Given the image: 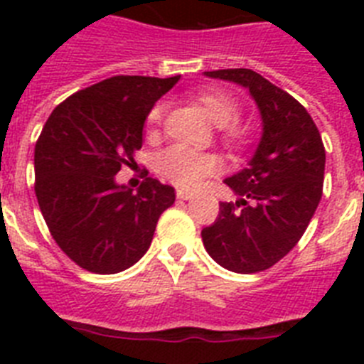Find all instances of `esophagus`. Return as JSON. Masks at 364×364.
Here are the masks:
<instances>
[{
	"mask_svg": "<svg viewBox=\"0 0 364 364\" xmlns=\"http://www.w3.org/2000/svg\"><path fill=\"white\" fill-rule=\"evenodd\" d=\"M176 197H178L180 200H191V198L195 197V193H189L186 191V189H178V191H176Z\"/></svg>",
	"mask_w": 364,
	"mask_h": 364,
	"instance_id": "esophagus-1",
	"label": "esophagus"
}]
</instances>
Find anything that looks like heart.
<instances>
[{
    "label": "heart",
    "instance_id": "obj_1",
    "mask_svg": "<svg viewBox=\"0 0 364 364\" xmlns=\"http://www.w3.org/2000/svg\"><path fill=\"white\" fill-rule=\"evenodd\" d=\"M197 102L204 109L211 124L222 127V138L230 146L239 147L246 142L242 131L235 127L240 117L239 104L230 95L220 91H204L197 96ZM162 118V105H154L147 114V131L154 133ZM154 169L164 180L184 189H197L205 178L217 175L222 169V159L211 151H195L184 146L167 147L159 154Z\"/></svg>",
    "mask_w": 364,
    "mask_h": 364
}]
</instances>
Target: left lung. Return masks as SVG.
I'll return each mask as SVG.
<instances>
[{"instance_id":"obj_1","label":"left lung","mask_w":364,"mask_h":364,"mask_svg":"<svg viewBox=\"0 0 364 364\" xmlns=\"http://www.w3.org/2000/svg\"><path fill=\"white\" fill-rule=\"evenodd\" d=\"M204 74L246 87L262 118L253 159L224 180L239 200L220 202L218 217L202 230L204 247L230 272H264L299 242L319 205L326 162L323 138L306 109L255 70Z\"/></svg>"}]
</instances>
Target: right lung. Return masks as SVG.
Segmentation results:
<instances>
[{
  "label": "right lung",
  "instance_id": "right-lung-1",
  "mask_svg": "<svg viewBox=\"0 0 364 364\" xmlns=\"http://www.w3.org/2000/svg\"><path fill=\"white\" fill-rule=\"evenodd\" d=\"M180 76H112L50 112L34 149V191L53 239L87 272L111 275L142 259L175 189L147 176L136 193L114 175L134 164L154 102Z\"/></svg>",
  "mask_w": 364,
  "mask_h": 364
}]
</instances>
